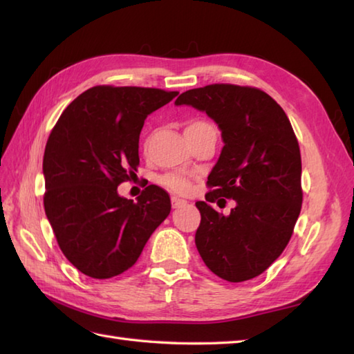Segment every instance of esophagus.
Returning <instances> with one entry per match:
<instances>
[{
    "instance_id": "esophagus-1",
    "label": "esophagus",
    "mask_w": 354,
    "mask_h": 354,
    "mask_svg": "<svg viewBox=\"0 0 354 354\" xmlns=\"http://www.w3.org/2000/svg\"><path fill=\"white\" fill-rule=\"evenodd\" d=\"M185 204H187V202L184 199H179V198H175V196L171 198V207L173 208H179V207H183Z\"/></svg>"
}]
</instances>
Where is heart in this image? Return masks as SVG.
<instances>
[{
  "mask_svg": "<svg viewBox=\"0 0 354 354\" xmlns=\"http://www.w3.org/2000/svg\"><path fill=\"white\" fill-rule=\"evenodd\" d=\"M205 132H216V127L204 118H193L185 124V135L189 140L193 137H198V135H201V133H205ZM146 145H149V138L146 141ZM160 183L167 190H170L173 193H179V194H184L187 192H190V189H192L190 179L181 175V173H175V171L165 173V175H162L160 178Z\"/></svg>",
  "mask_w": 354,
  "mask_h": 354,
  "instance_id": "b5f03b06",
  "label": "heart"
}]
</instances>
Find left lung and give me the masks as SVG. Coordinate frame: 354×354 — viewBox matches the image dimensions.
<instances>
[{"instance_id":"8db88e82","label":"left lung","mask_w":354,"mask_h":354,"mask_svg":"<svg viewBox=\"0 0 354 354\" xmlns=\"http://www.w3.org/2000/svg\"><path fill=\"white\" fill-rule=\"evenodd\" d=\"M175 103L205 111L225 142L207 181L213 190L207 202H196L201 257L227 281L259 277L288 246L301 212V153L289 118L254 86L213 84L189 89ZM222 197L236 201L230 216L209 205Z\"/></svg>"}]
</instances>
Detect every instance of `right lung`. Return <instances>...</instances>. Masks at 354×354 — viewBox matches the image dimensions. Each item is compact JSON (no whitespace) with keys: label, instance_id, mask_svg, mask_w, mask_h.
<instances>
[{"label":"right lung","instance_id":"1","mask_svg":"<svg viewBox=\"0 0 354 354\" xmlns=\"http://www.w3.org/2000/svg\"><path fill=\"white\" fill-rule=\"evenodd\" d=\"M176 91L99 85L73 100L44 152V208L73 266L97 280L135 265L170 213L169 193L149 185L138 201L118 196L140 165V132L150 112Z\"/></svg>","mask_w":354,"mask_h":354}]
</instances>
